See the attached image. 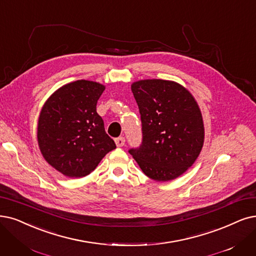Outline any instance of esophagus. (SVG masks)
Returning <instances> with one entry per match:
<instances>
[{
  "label": "esophagus",
  "instance_id": "1",
  "mask_svg": "<svg viewBox=\"0 0 256 256\" xmlns=\"http://www.w3.org/2000/svg\"><path fill=\"white\" fill-rule=\"evenodd\" d=\"M116 144L118 147H122L125 145V138L122 136H120V138H116Z\"/></svg>",
  "mask_w": 256,
  "mask_h": 256
}]
</instances>
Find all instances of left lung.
I'll list each match as a JSON object with an SVG mask.
<instances>
[{
	"label": "left lung",
	"mask_w": 256,
	"mask_h": 256,
	"mask_svg": "<svg viewBox=\"0 0 256 256\" xmlns=\"http://www.w3.org/2000/svg\"><path fill=\"white\" fill-rule=\"evenodd\" d=\"M142 122V144L129 153L150 178L167 182L182 176L204 144L198 105L188 90L171 80H144L131 86Z\"/></svg>",
	"instance_id": "obj_1"
}]
</instances>
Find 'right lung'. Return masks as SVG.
<instances>
[{"label": "right lung", "instance_id": "add662e5", "mask_svg": "<svg viewBox=\"0 0 256 256\" xmlns=\"http://www.w3.org/2000/svg\"><path fill=\"white\" fill-rule=\"evenodd\" d=\"M104 90L96 82L76 80L58 89L40 111V150L49 165L68 178L88 176L116 148L96 112Z\"/></svg>", "mask_w": 256, "mask_h": 256}]
</instances>
